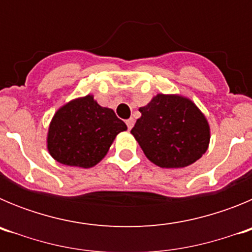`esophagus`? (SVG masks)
Returning <instances> with one entry per match:
<instances>
[{"mask_svg": "<svg viewBox=\"0 0 252 252\" xmlns=\"http://www.w3.org/2000/svg\"><path fill=\"white\" fill-rule=\"evenodd\" d=\"M126 125H127L128 130H131V128H132V126H133V119L126 120Z\"/></svg>", "mask_w": 252, "mask_h": 252, "instance_id": "34e87169", "label": "esophagus"}]
</instances>
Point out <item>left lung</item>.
I'll use <instances>...</instances> for the list:
<instances>
[{
  "label": "left lung",
  "instance_id": "8db88e82",
  "mask_svg": "<svg viewBox=\"0 0 252 252\" xmlns=\"http://www.w3.org/2000/svg\"><path fill=\"white\" fill-rule=\"evenodd\" d=\"M139 111L141 117L131 133L155 165L184 168L207 151L208 122L190 99L178 94H158Z\"/></svg>",
  "mask_w": 252,
  "mask_h": 252
}]
</instances>
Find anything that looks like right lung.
<instances>
[{
  "label": "right lung",
  "mask_w": 252,
  "mask_h": 252,
  "mask_svg": "<svg viewBox=\"0 0 252 252\" xmlns=\"http://www.w3.org/2000/svg\"><path fill=\"white\" fill-rule=\"evenodd\" d=\"M125 130L126 124L111 108L101 107L88 94L57 111L49 126L48 150L60 164L92 168Z\"/></svg>",
  "instance_id": "add662e5"
}]
</instances>
